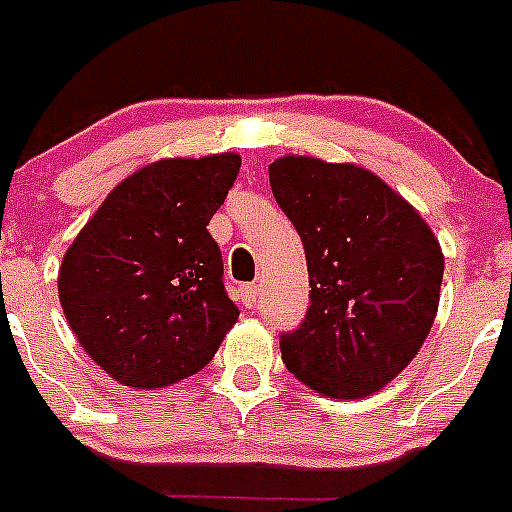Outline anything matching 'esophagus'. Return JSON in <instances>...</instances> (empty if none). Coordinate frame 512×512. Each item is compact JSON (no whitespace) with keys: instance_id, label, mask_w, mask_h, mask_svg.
<instances>
[{"instance_id":"1","label":"esophagus","mask_w":512,"mask_h":512,"mask_svg":"<svg viewBox=\"0 0 512 512\" xmlns=\"http://www.w3.org/2000/svg\"><path fill=\"white\" fill-rule=\"evenodd\" d=\"M241 297L248 307H253L256 302H259V287H256V284H243Z\"/></svg>"}]
</instances>
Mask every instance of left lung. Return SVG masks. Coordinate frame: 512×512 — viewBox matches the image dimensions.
Masks as SVG:
<instances>
[{"label":"left lung","instance_id":"1","mask_svg":"<svg viewBox=\"0 0 512 512\" xmlns=\"http://www.w3.org/2000/svg\"><path fill=\"white\" fill-rule=\"evenodd\" d=\"M271 192L300 233L310 277L287 369L320 395L379 392L415 359L438 312L443 253L420 212L372 171L282 156Z\"/></svg>","mask_w":512,"mask_h":512}]
</instances>
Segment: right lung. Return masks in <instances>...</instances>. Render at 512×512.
Listing matches in <instances>:
<instances>
[{
    "label": "right lung",
    "mask_w": 512,
    "mask_h": 512,
    "mask_svg": "<svg viewBox=\"0 0 512 512\" xmlns=\"http://www.w3.org/2000/svg\"><path fill=\"white\" fill-rule=\"evenodd\" d=\"M238 169V153L143 166L107 194L63 256V315L115 382L156 390L192 377L238 320L207 230Z\"/></svg>",
    "instance_id": "right-lung-1"
}]
</instances>
